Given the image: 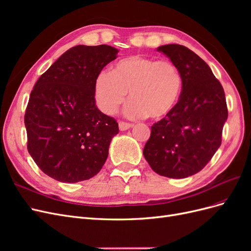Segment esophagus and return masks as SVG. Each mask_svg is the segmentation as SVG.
<instances>
[{
  "mask_svg": "<svg viewBox=\"0 0 251 251\" xmlns=\"http://www.w3.org/2000/svg\"><path fill=\"white\" fill-rule=\"evenodd\" d=\"M132 127V125L131 124H127V123H125V121H119V130L120 131H126L128 130V128Z\"/></svg>",
  "mask_w": 251,
  "mask_h": 251,
  "instance_id": "34e87169",
  "label": "esophagus"
}]
</instances>
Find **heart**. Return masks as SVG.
<instances>
[{
	"label": "heart",
	"mask_w": 251,
	"mask_h": 251,
	"mask_svg": "<svg viewBox=\"0 0 251 251\" xmlns=\"http://www.w3.org/2000/svg\"><path fill=\"white\" fill-rule=\"evenodd\" d=\"M182 75L170 60L132 55L120 59L111 72L95 79L94 97L103 113L112 115L126 101L128 117L161 119L176 108L182 92Z\"/></svg>",
	"instance_id": "obj_1"
}]
</instances>
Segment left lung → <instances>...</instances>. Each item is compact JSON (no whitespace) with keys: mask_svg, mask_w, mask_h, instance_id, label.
Returning <instances> with one entry per match:
<instances>
[{"mask_svg":"<svg viewBox=\"0 0 251 251\" xmlns=\"http://www.w3.org/2000/svg\"><path fill=\"white\" fill-rule=\"evenodd\" d=\"M157 50L178 67L183 85L176 108L151 126L143 156L160 176L186 178L200 172L221 146L228 116L224 90L209 66L185 46Z\"/></svg>","mask_w":251,"mask_h":251,"instance_id":"obj_1","label":"left lung"}]
</instances>
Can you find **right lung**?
Returning a JSON list of instances; mask_svg holds the SVG:
<instances>
[{"label":"right lung","mask_w":251,"mask_h":251,"mask_svg":"<svg viewBox=\"0 0 251 251\" xmlns=\"http://www.w3.org/2000/svg\"><path fill=\"white\" fill-rule=\"evenodd\" d=\"M117 53L108 45H78L35 82L25 113L27 149L49 177L66 183L88 180L107 160L119 128L96 107L94 83Z\"/></svg>","instance_id":"add662e5"}]
</instances>
